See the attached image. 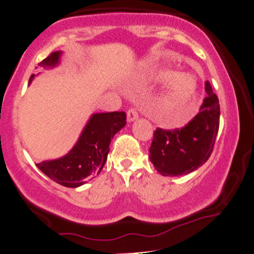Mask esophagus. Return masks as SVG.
<instances>
[{"label":"esophagus","instance_id":"esophagus-1","mask_svg":"<svg viewBox=\"0 0 254 254\" xmlns=\"http://www.w3.org/2000/svg\"><path fill=\"white\" fill-rule=\"evenodd\" d=\"M138 118V112H136L135 108H130L128 109L127 112V121L128 122H132L135 120V119Z\"/></svg>","mask_w":254,"mask_h":254}]
</instances>
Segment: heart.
I'll use <instances>...</instances> for the list:
<instances>
[{"label":"heart","mask_w":254,"mask_h":254,"mask_svg":"<svg viewBox=\"0 0 254 254\" xmlns=\"http://www.w3.org/2000/svg\"><path fill=\"white\" fill-rule=\"evenodd\" d=\"M172 75H174L172 71L160 70L153 74V78L159 82H166ZM196 91H197V80L195 77L188 73L176 74L170 80L165 91L158 100L160 116L166 120L180 115L191 102Z\"/></svg>","instance_id":"1"}]
</instances>
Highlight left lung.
I'll use <instances>...</instances> for the list:
<instances>
[{"instance_id": "1", "label": "left lung", "mask_w": 254, "mask_h": 254, "mask_svg": "<svg viewBox=\"0 0 254 254\" xmlns=\"http://www.w3.org/2000/svg\"><path fill=\"white\" fill-rule=\"evenodd\" d=\"M208 96L201 110L184 127L157 128L150 147V160L163 176H182L195 171L209 159L220 126L219 98L210 83H204Z\"/></svg>"}]
</instances>
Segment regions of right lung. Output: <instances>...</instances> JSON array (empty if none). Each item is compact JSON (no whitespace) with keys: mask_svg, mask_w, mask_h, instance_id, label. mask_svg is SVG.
Returning <instances> with one entry per match:
<instances>
[{"mask_svg":"<svg viewBox=\"0 0 254 254\" xmlns=\"http://www.w3.org/2000/svg\"><path fill=\"white\" fill-rule=\"evenodd\" d=\"M61 52H53L39 63V66L53 67ZM32 74L29 83L34 78ZM126 125V113L110 112L94 114L80 134L78 141L66 156L38 163L37 166L56 183L67 188L83 186L88 178L97 176L106 164L113 136Z\"/></svg>","mask_w":254,"mask_h":254,"instance_id":"obj_1","label":"right lung"}]
</instances>
